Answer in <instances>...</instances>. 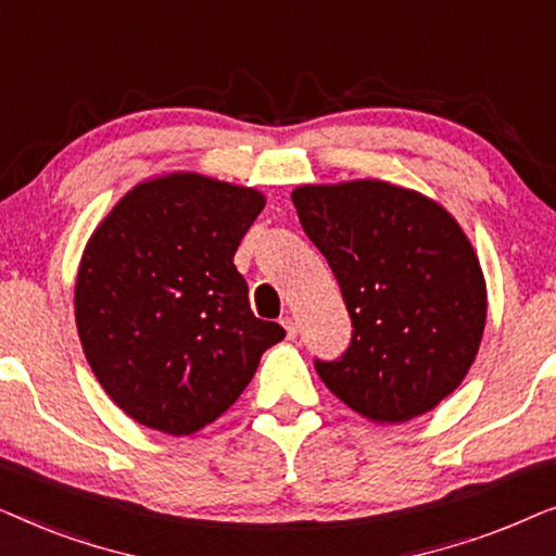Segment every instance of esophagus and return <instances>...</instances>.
<instances>
[{"label":"esophagus","mask_w":556,"mask_h":556,"mask_svg":"<svg viewBox=\"0 0 556 556\" xmlns=\"http://www.w3.org/2000/svg\"><path fill=\"white\" fill-rule=\"evenodd\" d=\"M280 324H283V329H286V333H288V339H293L295 333H299V321H295L293 316H286L283 321H280Z\"/></svg>","instance_id":"obj_1"}]
</instances>
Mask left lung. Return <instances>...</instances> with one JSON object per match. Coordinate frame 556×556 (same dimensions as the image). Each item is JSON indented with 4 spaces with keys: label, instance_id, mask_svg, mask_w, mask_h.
<instances>
[{
    "label": "left lung",
    "instance_id": "obj_1",
    "mask_svg": "<svg viewBox=\"0 0 556 556\" xmlns=\"http://www.w3.org/2000/svg\"><path fill=\"white\" fill-rule=\"evenodd\" d=\"M303 230L329 261L352 346L318 377L369 422L397 425L458 390L481 346L483 268L443 204L384 179L299 185Z\"/></svg>",
    "mask_w": 556,
    "mask_h": 556
}]
</instances>
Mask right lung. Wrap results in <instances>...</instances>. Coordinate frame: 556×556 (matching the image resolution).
<instances>
[{"mask_svg": "<svg viewBox=\"0 0 556 556\" xmlns=\"http://www.w3.org/2000/svg\"><path fill=\"white\" fill-rule=\"evenodd\" d=\"M265 207L200 172L134 185L83 248L75 326L98 384L143 428L192 435L227 413L283 326L255 318L232 257Z\"/></svg>", "mask_w": 556, "mask_h": 556, "instance_id": "add662e5", "label": "right lung"}]
</instances>
